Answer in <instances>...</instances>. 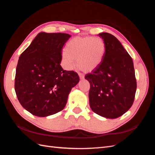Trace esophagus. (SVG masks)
Returning a JSON list of instances; mask_svg holds the SVG:
<instances>
[{
	"mask_svg": "<svg viewBox=\"0 0 155 155\" xmlns=\"http://www.w3.org/2000/svg\"><path fill=\"white\" fill-rule=\"evenodd\" d=\"M79 78H80L81 79H83L84 78H85V76L81 73H79Z\"/></svg>",
	"mask_w": 155,
	"mask_h": 155,
	"instance_id": "obj_1",
	"label": "esophagus"
}]
</instances>
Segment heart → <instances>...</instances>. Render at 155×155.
<instances>
[{"mask_svg": "<svg viewBox=\"0 0 155 155\" xmlns=\"http://www.w3.org/2000/svg\"><path fill=\"white\" fill-rule=\"evenodd\" d=\"M106 50L104 41L91 36L76 37L67 44L61 53L65 68L72 69L77 63L83 71L91 72L99 67L104 60Z\"/></svg>", "mask_w": 155, "mask_h": 155, "instance_id": "b5f03b06", "label": "heart"}]
</instances>
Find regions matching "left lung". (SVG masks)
Returning <instances> with one entry per match:
<instances>
[{"mask_svg":"<svg viewBox=\"0 0 155 155\" xmlns=\"http://www.w3.org/2000/svg\"><path fill=\"white\" fill-rule=\"evenodd\" d=\"M99 36L105 42L106 50L100 66L85 77L91 85L89 104L97 114L114 119L133 104L137 91L134 64L116 37L106 32Z\"/></svg>","mask_w":155,"mask_h":155,"instance_id":"left-lung-1","label":"left lung"}]
</instances>
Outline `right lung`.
I'll return each instance as SVG.
<instances>
[{"mask_svg": "<svg viewBox=\"0 0 155 155\" xmlns=\"http://www.w3.org/2000/svg\"><path fill=\"white\" fill-rule=\"evenodd\" d=\"M71 35L40 32L20 55L15 91L18 100L33 115L46 117L62 110L78 74L60 65L62 48Z\"/></svg>", "mask_w": 155, "mask_h": 155, "instance_id": "1", "label": "right lung"}]
</instances>
